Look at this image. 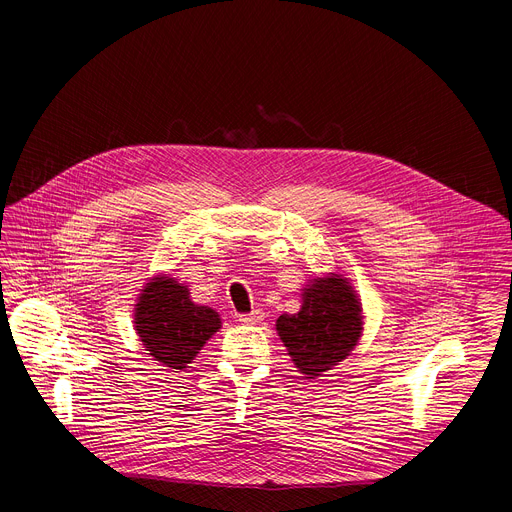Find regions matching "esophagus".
I'll use <instances>...</instances> for the list:
<instances>
[{"label": "esophagus", "instance_id": "1", "mask_svg": "<svg viewBox=\"0 0 512 512\" xmlns=\"http://www.w3.org/2000/svg\"><path fill=\"white\" fill-rule=\"evenodd\" d=\"M263 319H265V313L261 309H255V311H251L247 315H238V321H242V324H245V326H259Z\"/></svg>", "mask_w": 512, "mask_h": 512}]
</instances>
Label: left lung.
I'll return each mask as SVG.
<instances>
[{
    "label": "left lung",
    "mask_w": 512,
    "mask_h": 512,
    "mask_svg": "<svg viewBox=\"0 0 512 512\" xmlns=\"http://www.w3.org/2000/svg\"><path fill=\"white\" fill-rule=\"evenodd\" d=\"M276 330L305 378H317L351 355L363 332V309L346 278L330 274L303 288L297 313H284Z\"/></svg>",
    "instance_id": "8db88e82"
}]
</instances>
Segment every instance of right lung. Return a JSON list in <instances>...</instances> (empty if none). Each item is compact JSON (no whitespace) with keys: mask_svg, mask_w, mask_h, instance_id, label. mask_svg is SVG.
I'll return each instance as SVG.
<instances>
[{"mask_svg":"<svg viewBox=\"0 0 512 512\" xmlns=\"http://www.w3.org/2000/svg\"><path fill=\"white\" fill-rule=\"evenodd\" d=\"M134 328L155 361L184 369L222 328V319L211 307L195 305L184 284L170 276H155L134 305Z\"/></svg>","mask_w":512,"mask_h":512,"instance_id":"right-lung-1","label":"right lung"}]
</instances>
